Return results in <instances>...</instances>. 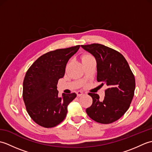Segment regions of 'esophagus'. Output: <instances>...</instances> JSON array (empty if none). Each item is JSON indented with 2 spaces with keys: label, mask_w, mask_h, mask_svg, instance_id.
Here are the masks:
<instances>
[{
  "label": "esophagus",
  "mask_w": 152,
  "mask_h": 152,
  "mask_svg": "<svg viewBox=\"0 0 152 152\" xmlns=\"http://www.w3.org/2000/svg\"><path fill=\"white\" fill-rule=\"evenodd\" d=\"M83 93L82 91H77V95H78V96H82V95H83Z\"/></svg>",
  "instance_id": "34e87169"
}]
</instances>
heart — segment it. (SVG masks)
<instances>
[{
	"label": "heart",
	"instance_id": "obj_1",
	"mask_svg": "<svg viewBox=\"0 0 152 152\" xmlns=\"http://www.w3.org/2000/svg\"><path fill=\"white\" fill-rule=\"evenodd\" d=\"M91 57H93L91 56V55H89V54H84V55H83L82 57V61H84L86 59H89V58H91Z\"/></svg>",
	"mask_w": 152,
	"mask_h": 152
}]
</instances>
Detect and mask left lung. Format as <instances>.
<instances>
[{"label": "left lung", "instance_id": "1", "mask_svg": "<svg viewBox=\"0 0 152 152\" xmlns=\"http://www.w3.org/2000/svg\"><path fill=\"white\" fill-rule=\"evenodd\" d=\"M93 55L96 62V80L106 85L104 100L99 95L89 93L93 103L86 113L93 120L111 124L120 118L129 108L135 89V79L125 57L118 51L100 44L82 45Z\"/></svg>", "mask_w": 152, "mask_h": 152}]
</instances>
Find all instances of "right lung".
Instances as JSON below:
<instances>
[{
  "label": "right lung",
  "instance_id": "1",
  "mask_svg": "<svg viewBox=\"0 0 152 152\" xmlns=\"http://www.w3.org/2000/svg\"><path fill=\"white\" fill-rule=\"evenodd\" d=\"M79 46L56 50L44 54L32 64L25 74L23 98L32 119L42 127H56L66 118L68 105L76 98L75 93L59 96L58 80L65 73L68 61Z\"/></svg>",
  "mask_w": 152,
  "mask_h": 152
}]
</instances>
